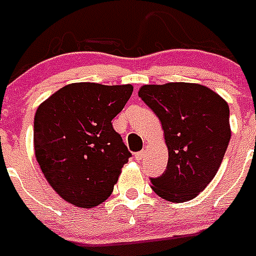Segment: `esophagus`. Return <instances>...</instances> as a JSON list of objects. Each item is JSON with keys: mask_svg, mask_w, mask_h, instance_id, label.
Masks as SVG:
<instances>
[{"mask_svg": "<svg viewBox=\"0 0 256 256\" xmlns=\"http://www.w3.org/2000/svg\"><path fill=\"white\" fill-rule=\"evenodd\" d=\"M134 158H136V160H138V161L142 160V158H144V152L141 150V152L136 153V154H134Z\"/></svg>", "mask_w": 256, "mask_h": 256, "instance_id": "1", "label": "esophagus"}]
</instances>
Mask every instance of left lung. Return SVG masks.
Segmentation results:
<instances>
[{"label": "left lung", "instance_id": "8db88e82", "mask_svg": "<svg viewBox=\"0 0 256 256\" xmlns=\"http://www.w3.org/2000/svg\"><path fill=\"white\" fill-rule=\"evenodd\" d=\"M141 100L161 122L168 146L166 170L150 178L153 192L170 202L193 200L220 169L232 138L228 103L197 83L145 84Z\"/></svg>", "mask_w": 256, "mask_h": 256}]
</instances>
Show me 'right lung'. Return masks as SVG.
<instances>
[{"label":"right lung","mask_w":256,"mask_h":256,"mask_svg":"<svg viewBox=\"0 0 256 256\" xmlns=\"http://www.w3.org/2000/svg\"><path fill=\"white\" fill-rule=\"evenodd\" d=\"M134 87L71 83L44 100L34 118V150L51 188L90 209L114 192L130 152L114 130Z\"/></svg>","instance_id":"right-lung-1"}]
</instances>
